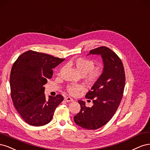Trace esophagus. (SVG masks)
Segmentation results:
<instances>
[{
	"mask_svg": "<svg viewBox=\"0 0 150 150\" xmlns=\"http://www.w3.org/2000/svg\"><path fill=\"white\" fill-rule=\"evenodd\" d=\"M64 100L66 101H67V102H69V101H74V99L71 98V97H70V96H68V97H65Z\"/></svg>",
	"mask_w": 150,
	"mask_h": 150,
	"instance_id": "esophagus-1",
	"label": "esophagus"
}]
</instances>
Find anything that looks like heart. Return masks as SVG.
I'll return each mask as SVG.
<instances>
[{
    "mask_svg": "<svg viewBox=\"0 0 150 150\" xmlns=\"http://www.w3.org/2000/svg\"><path fill=\"white\" fill-rule=\"evenodd\" d=\"M76 70L82 75L88 83L94 84L97 82L103 74V67L100 65L95 66V62L86 58L80 57L71 62ZM85 87L83 85L70 84L67 86V90L71 95H77L80 91L85 90Z\"/></svg>",
    "mask_w": 150,
    "mask_h": 150,
    "instance_id": "heart-1",
    "label": "heart"
}]
</instances>
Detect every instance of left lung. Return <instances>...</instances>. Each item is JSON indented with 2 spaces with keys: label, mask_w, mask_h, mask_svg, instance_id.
<instances>
[{
  "label": "left lung",
  "mask_w": 150,
  "mask_h": 150,
  "mask_svg": "<svg viewBox=\"0 0 150 150\" xmlns=\"http://www.w3.org/2000/svg\"><path fill=\"white\" fill-rule=\"evenodd\" d=\"M100 55L103 61V72L86 98L92 100L91 107L79 100L81 109L74 118L75 123L86 129H96L107 124L117 110L122 99L125 85V74L120 58L109 48L102 46L90 51Z\"/></svg>",
  "instance_id": "1"
}]
</instances>
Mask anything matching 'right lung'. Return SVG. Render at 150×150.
I'll return each instance as SVG.
<instances>
[{
  "label": "right lung",
  "mask_w": 150,
  "mask_h": 150,
  "mask_svg": "<svg viewBox=\"0 0 150 150\" xmlns=\"http://www.w3.org/2000/svg\"><path fill=\"white\" fill-rule=\"evenodd\" d=\"M65 60L43 53L28 50L13 63L10 76L11 94L22 118L32 126L50 122L56 108L64 100L62 95L47 99L43 85L53 75V69Z\"/></svg>",
  "instance_id": "obj_1"
}]
</instances>
